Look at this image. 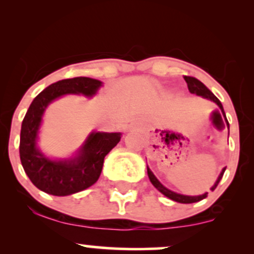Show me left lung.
Masks as SVG:
<instances>
[{"mask_svg": "<svg viewBox=\"0 0 254 254\" xmlns=\"http://www.w3.org/2000/svg\"><path fill=\"white\" fill-rule=\"evenodd\" d=\"M184 80H185L186 83H188V88H189V90H190V93H192V94L199 95V97H202V98L209 99V100H211V101H214V103L216 104L218 107H220L221 111H222L223 116L226 117V115H224V111H223V106H222V104H221V101L218 100V99L215 97L214 94H212V92L210 89L206 88L205 84H203L199 80H197L196 77H192V76H184ZM226 121H227V119H226ZM227 125H228V129H229L228 121H227ZM224 171H226V168H223L222 172L220 173V176H218L216 183H215L214 186L211 188L212 191L216 189V186L218 185V183H220V180L222 179ZM147 172H148V177H149V180L151 182V184L155 186L157 190L161 192L162 194H165L166 197H168L172 200H176V202H178V203H184V204L196 203V202H199V200L204 199V198L206 197V194H208V192H205V193H203V194H199V196H185V194L177 193V192H173V191L168 190L167 188H165V186L162 185V184L160 183L159 180H157V178L154 176L153 172L150 171V168L148 167V166H147Z\"/></svg>", "mask_w": 254, "mask_h": 254, "instance_id": "1", "label": "left lung"}]
</instances>
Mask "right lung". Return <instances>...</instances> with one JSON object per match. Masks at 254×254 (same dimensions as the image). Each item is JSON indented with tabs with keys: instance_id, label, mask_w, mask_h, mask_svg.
<instances>
[{
	"instance_id": "right-lung-1",
	"label": "right lung",
	"mask_w": 254,
	"mask_h": 254,
	"mask_svg": "<svg viewBox=\"0 0 254 254\" xmlns=\"http://www.w3.org/2000/svg\"><path fill=\"white\" fill-rule=\"evenodd\" d=\"M103 82L90 77H74L50 84L34 98L22 121L20 132L21 165L39 190L52 196H69L97 183L104 159L121 141V132H92L75 157L51 160L38 149L37 138L48 105L66 94L93 97Z\"/></svg>"
}]
</instances>
